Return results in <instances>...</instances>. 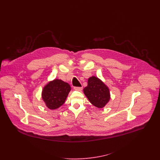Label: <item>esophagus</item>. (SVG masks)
Instances as JSON below:
<instances>
[{"mask_svg":"<svg viewBox=\"0 0 160 160\" xmlns=\"http://www.w3.org/2000/svg\"><path fill=\"white\" fill-rule=\"evenodd\" d=\"M74 89L78 91H81L82 90V87H74Z\"/></svg>","mask_w":160,"mask_h":160,"instance_id":"1","label":"esophagus"}]
</instances>
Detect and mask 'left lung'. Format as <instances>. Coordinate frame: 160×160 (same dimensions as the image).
Wrapping results in <instances>:
<instances>
[{
  "instance_id": "8db88e82",
  "label": "left lung",
  "mask_w": 160,
  "mask_h": 160,
  "mask_svg": "<svg viewBox=\"0 0 160 160\" xmlns=\"http://www.w3.org/2000/svg\"><path fill=\"white\" fill-rule=\"evenodd\" d=\"M88 86L84 89V93L93 105L103 108L108 102L110 95L108 88L98 78L92 76L88 79Z\"/></svg>"
}]
</instances>
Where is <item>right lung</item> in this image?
Wrapping results in <instances>:
<instances>
[{"instance_id":"add662e5","label":"right lung","mask_w":160,"mask_h":160,"mask_svg":"<svg viewBox=\"0 0 160 160\" xmlns=\"http://www.w3.org/2000/svg\"><path fill=\"white\" fill-rule=\"evenodd\" d=\"M70 91L71 87L68 83L60 79H55L43 89L42 99L49 109H57L65 103Z\"/></svg>"}]
</instances>
